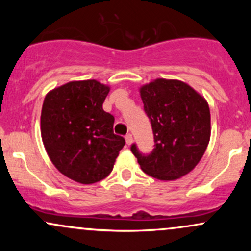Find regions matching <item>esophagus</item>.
Listing matches in <instances>:
<instances>
[{
  "instance_id": "1",
  "label": "esophagus",
  "mask_w": 251,
  "mask_h": 251,
  "mask_svg": "<svg viewBox=\"0 0 251 251\" xmlns=\"http://www.w3.org/2000/svg\"><path fill=\"white\" fill-rule=\"evenodd\" d=\"M125 140H126V144H127V145H131V144L133 143V137H132V134L131 133L126 134Z\"/></svg>"
}]
</instances>
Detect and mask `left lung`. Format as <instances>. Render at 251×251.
Returning a JSON list of instances; mask_svg holds the SVG:
<instances>
[{
  "label": "left lung",
  "instance_id": "obj_1",
  "mask_svg": "<svg viewBox=\"0 0 251 251\" xmlns=\"http://www.w3.org/2000/svg\"><path fill=\"white\" fill-rule=\"evenodd\" d=\"M144 111L154 135L150 154L131 146L145 174L159 180L188 175L203 157L210 140V109L206 100L188 83L155 79L140 87Z\"/></svg>",
  "mask_w": 251,
  "mask_h": 251
}]
</instances>
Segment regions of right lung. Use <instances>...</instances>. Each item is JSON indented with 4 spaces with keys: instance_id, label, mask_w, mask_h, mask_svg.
I'll return each instance as SVG.
<instances>
[{
    "instance_id": "obj_1",
    "label": "right lung",
    "mask_w": 251,
    "mask_h": 251,
    "mask_svg": "<svg viewBox=\"0 0 251 251\" xmlns=\"http://www.w3.org/2000/svg\"><path fill=\"white\" fill-rule=\"evenodd\" d=\"M109 87L97 80L71 81L45 98L41 137L54 166L81 184L103 179L113 170L125 139L113 133L114 117L102 109Z\"/></svg>"
}]
</instances>
